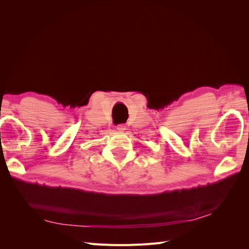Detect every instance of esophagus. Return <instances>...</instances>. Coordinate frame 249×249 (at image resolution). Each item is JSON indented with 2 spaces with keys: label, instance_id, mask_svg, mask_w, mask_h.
I'll return each instance as SVG.
<instances>
[{
  "label": "esophagus",
  "instance_id": "1",
  "mask_svg": "<svg viewBox=\"0 0 249 249\" xmlns=\"http://www.w3.org/2000/svg\"><path fill=\"white\" fill-rule=\"evenodd\" d=\"M124 130H125V125L124 124L117 125V131L118 132H124Z\"/></svg>",
  "mask_w": 249,
  "mask_h": 249
}]
</instances>
